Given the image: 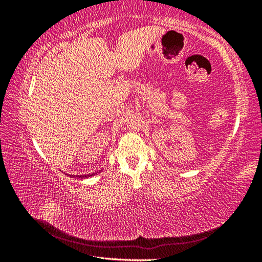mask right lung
Segmentation results:
<instances>
[{
    "instance_id": "obj_1",
    "label": "right lung",
    "mask_w": 262,
    "mask_h": 262,
    "mask_svg": "<svg viewBox=\"0 0 262 262\" xmlns=\"http://www.w3.org/2000/svg\"><path fill=\"white\" fill-rule=\"evenodd\" d=\"M96 173H90V174H84V176H79V178L81 179H85V178H90V177L95 176Z\"/></svg>"
}]
</instances>
